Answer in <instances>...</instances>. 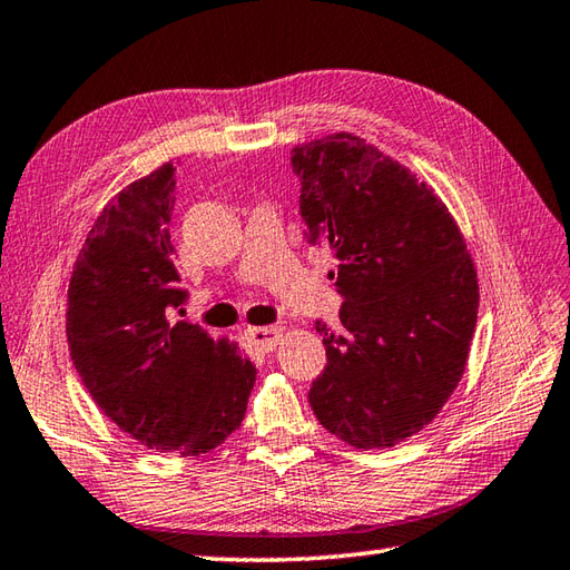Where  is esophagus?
<instances>
[{
    "mask_svg": "<svg viewBox=\"0 0 570 570\" xmlns=\"http://www.w3.org/2000/svg\"><path fill=\"white\" fill-rule=\"evenodd\" d=\"M284 333V328L282 326H264V328H247V338H249V343L254 345L256 351H262V353H269L274 345H276V341H278V336H282Z\"/></svg>",
    "mask_w": 570,
    "mask_h": 570,
    "instance_id": "obj_1",
    "label": "esophagus"
}]
</instances>
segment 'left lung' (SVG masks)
<instances>
[{
    "mask_svg": "<svg viewBox=\"0 0 570 570\" xmlns=\"http://www.w3.org/2000/svg\"><path fill=\"white\" fill-rule=\"evenodd\" d=\"M304 237L338 262L341 331L316 321L326 367L308 403L323 428L383 450L430 425L464 373L479 286L448 207L353 132L296 145Z\"/></svg>",
    "mask_w": 570,
    "mask_h": 570,
    "instance_id": "8db88e82",
    "label": "left lung"
}]
</instances>
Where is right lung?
<instances>
[{"instance_id": "1", "label": "right lung", "mask_w": 570, "mask_h": 570, "mask_svg": "<svg viewBox=\"0 0 570 570\" xmlns=\"http://www.w3.org/2000/svg\"><path fill=\"white\" fill-rule=\"evenodd\" d=\"M175 167L128 185L78 254L66 311L71 361L104 415L158 452L197 456L242 425L256 367L170 311L187 301L170 219Z\"/></svg>"}]
</instances>
